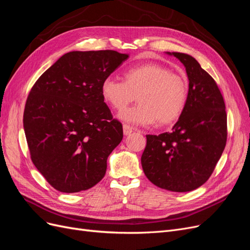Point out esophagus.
<instances>
[{"instance_id": "1", "label": "esophagus", "mask_w": 250, "mask_h": 250, "mask_svg": "<svg viewBox=\"0 0 250 250\" xmlns=\"http://www.w3.org/2000/svg\"><path fill=\"white\" fill-rule=\"evenodd\" d=\"M132 130H133V128L131 126L127 125V124L123 125V132L125 135H129L132 132Z\"/></svg>"}]
</instances>
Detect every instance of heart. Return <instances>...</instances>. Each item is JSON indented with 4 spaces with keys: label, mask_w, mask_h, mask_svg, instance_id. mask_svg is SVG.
Masks as SVG:
<instances>
[{
    "label": "heart",
    "mask_w": 250,
    "mask_h": 250,
    "mask_svg": "<svg viewBox=\"0 0 250 250\" xmlns=\"http://www.w3.org/2000/svg\"><path fill=\"white\" fill-rule=\"evenodd\" d=\"M188 82L161 63L133 65L124 73V81L106 77L101 83L104 102L123 110L137 98L139 104L121 112L119 118L134 125L166 127L181 117L188 101Z\"/></svg>",
    "instance_id": "b5f03b06"
}]
</instances>
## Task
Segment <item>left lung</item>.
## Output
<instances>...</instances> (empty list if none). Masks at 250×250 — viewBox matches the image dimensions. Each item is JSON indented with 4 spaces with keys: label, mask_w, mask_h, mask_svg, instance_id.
I'll list each match as a JSON object with an SVG mask.
<instances>
[{
    "label": "left lung",
    "mask_w": 250,
    "mask_h": 250,
    "mask_svg": "<svg viewBox=\"0 0 250 250\" xmlns=\"http://www.w3.org/2000/svg\"><path fill=\"white\" fill-rule=\"evenodd\" d=\"M186 67L188 101L172 132L148 134L141 162L147 178L172 192L202 186L220 160L228 138L226 111L217 83L194 57L167 52Z\"/></svg>",
    "instance_id": "8db88e82"
}]
</instances>
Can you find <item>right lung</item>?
<instances>
[{"instance_id": "right-lung-1", "label": "right lung", "mask_w": 250, "mask_h": 250, "mask_svg": "<svg viewBox=\"0 0 250 250\" xmlns=\"http://www.w3.org/2000/svg\"><path fill=\"white\" fill-rule=\"evenodd\" d=\"M129 57L112 50L72 51L37 79L24 111L31 160L62 193L88 190L104 177L123 139L101 96V83Z\"/></svg>"}]
</instances>
